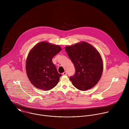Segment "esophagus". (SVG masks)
Wrapping results in <instances>:
<instances>
[{"label": "esophagus", "instance_id": "obj_1", "mask_svg": "<svg viewBox=\"0 0 129 129\" xmlns=\"http://www.w3.org/2000/svg\"><path fill=\"white\" fill-rule=\"evenodd\" d=\"M62 75H63V76H66V75H67V72H66V71L64 72L63 73H62Z\"/></svg>", "mask_w": 129, "mask_h": 129}]
</instances>
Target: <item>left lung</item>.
<instances>
[{
  "instance_id": "1",
  "label": "left lung",
  "mask_w": 129,
  "mask_h": 129,
  "mask_svg": "<svg viewBox=\"0 0 129 129\" xmlns=\"http://www.w3.org/2000/svg\"><path fill=\"white\" fill-rule=\"evenodd\" d=\"M65 50L76 69L75 74L69 78L73 85L85 91L96 85L103 70V61L99 51L85 42L67 46Z\"/></svg>"
}]
</instances>
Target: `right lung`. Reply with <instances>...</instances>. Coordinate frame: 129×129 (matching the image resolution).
<instances>
[{"label":"right lung","mask_w":129,"mask_h":129,"mask_svg":"<svg viewBox=\"0 0 129 129\" xmlns=\"http://www.w3.org/2000/svg\"><path fill=\"white\" fill-rule=\"evenodd\" d=\"M61 50L59 45L41 42L30 51L26 59V71L35 87L48 91L57 85L62 75L57 71L52 59Z\"/></svg>","instance_id":"right-lung-1"}]
</instances>
